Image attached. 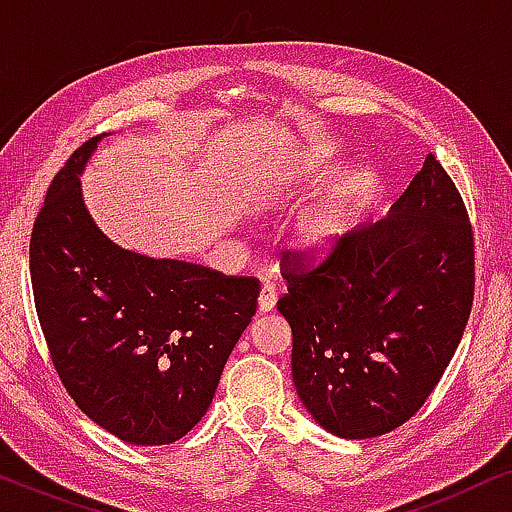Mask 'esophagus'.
<instances>
[{"label":"esophagus","mask_w":512,"mask_h":512,"mask_svg":"<svg viewBox=\"0 0 512 512\" xmlns=\"http://www.w3.org/2000/svg\"><path fill=\"white\" fill-rule=\"evenodd\" d=\"M277 303V289L272 284H263L261 296H258V310L261 312H270Z\"/></svg>","instance_id":"esophagus-1"}]
</instances>
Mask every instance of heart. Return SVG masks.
<instances>
[{
  "label": "heart",
  "mask_w": 512,
  "mask_h": 512,
  "mask_svg": "<svg viewBox=\"0 0 512 512\" xmlns=\"http://www.w3.org/2000/svg\"><path fill=\"white\" fill-rule=\"evenodd\" d=\"M345 228V205L342 202H331V205L321 207L319 212L307 216L300 226V240L307 247L326 249L335 237Z\"/></svg>",
  "instance_id": "heart-1"
}]
</instances>
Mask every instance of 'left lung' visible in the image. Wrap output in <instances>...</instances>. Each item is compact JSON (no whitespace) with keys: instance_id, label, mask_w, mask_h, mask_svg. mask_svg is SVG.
<instances>
[{"instance_id":"obj_1","label":"left lung","mask_w":512,"mask_h":512,"mask_svg":"<svg viewBox=\"0 0 512 512\" xmlns=\"http://www.w3.org/2000/svg\"><path fill=\"white\" fill-rule=\"evenodd\" d=\"M277 310L293 333L300 401L340 438L408 422L457 352L475 291L473 226L450 174L429 153L387 219L282 254Z\"/></svg>"}]
</instances>
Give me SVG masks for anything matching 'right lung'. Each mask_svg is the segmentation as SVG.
Segmentation results:
<instances>
[{
    "label": "right lung",
    "instance_id": "right-lung-1",
    "mask_svg": "<svg viewBox=\"0 0 512 512\" xmlns=\"http://www.w3.org/2000/svg\"><path fill=\"white\" fill-rule=\"evenodd\" d=\"M100 137L67 158L34 219V307L74 403L125 443L170 445L207 412L261 282L107 240L79 186Z\"/></svg>",
    "mask_w": 512,
    "mask_h": 512
}]
</instances>
